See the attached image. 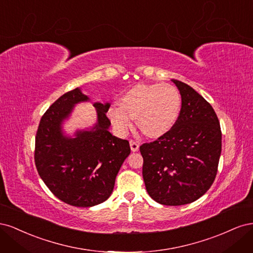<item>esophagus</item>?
I'll return each instance as SVG.
<instances>
[{
  "label": "esophagus",
  "mask_w": 253,
  "mask_h": 253,
  "mask_svg": "<svg viewBox=\"0 0 253 253\" xmlns=\"http://www.w3.org/2000/svg\"><path fill=\"white\" fill-rule=\"evenodd\" d=\"M129 147H131L132 152H137L139 150V145L134 140H129Z\"/></svg>",
  "instance_id": "1"
}]
</instances>
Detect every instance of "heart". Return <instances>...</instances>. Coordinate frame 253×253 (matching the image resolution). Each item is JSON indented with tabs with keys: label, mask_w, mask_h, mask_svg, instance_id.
Returning <instances> with one entry per match:
<instances>
[{
	"label": "heart",
	"mask_w": 253,
	"mask_h": 253,
	"mask_svg": "<svg viewBox=\"0 0 253 253\" xmlns=\"http://www.w3.org/2000/svg\"><path fill=\"white\" fill-rule=\"evenodd\" d=\"M180 108V94L171 84H136L120 97L119 106H111L108 114L119 134H126L136 118L144 135L157 138L174 126Z\"/></svg>",
	"instance_id": "1"
}]
</instances>
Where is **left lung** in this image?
<instances>
[{"label": "left lung", "instance_id": "8db88e82", "mask_svg": "<svg viewBox=\"0 0 253 253\" xmlns=\"http://www.w3.org/2000/svg\"><path fill=\"white\" fill-rule=\"evenodd\" d=\"M181 96L177 121L155 141L140 145L149 195L165 206L193 203L215 179L221 152L219 121L211 104L188 84L172 79Z\"/></svg>", "mask_w": 253, "mask_h": 253}]
</instances>
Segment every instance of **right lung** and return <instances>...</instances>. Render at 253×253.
<instances>
[{
  "instance_id": "add662e5",
  "label": "right lung",
  "mask_w": 253,
  "mask_h": 253,
  "mask_svg": "<svg viewBox=\"0 0 253 253\" xmlns=\"http://www.w3.org/2000/svg\"><path fill=\"white\" fill-rule=\"evenodd\" d=\"M80 87L67 91L53 102L40 121L36 136L35 163L51 193L68 205L93 207L111 196L116 176L131 153L127 140L113 136L105 113L110 102H95L96 124L90 127L64 131L75 106L89 102Z\"/></svg>"
}]
</instances>
